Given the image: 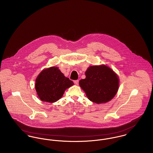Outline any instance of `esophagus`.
I'll list each match as a JSON object with an SVG mask.
<instances>
[{"label":"esophagus","mask_w":153,"mask_h":153,"mask_svg":"<svg viewBox=\"0 0 153 153\" xmlns=\"http://www.w3.org/2000/svg\"><path fill=\"white\" fill-rule=\"evenodd\" d=\"M74 83L76 85H78V84H79V80H74Z\"/></svg>","instance_id":"1"}]
</instances>
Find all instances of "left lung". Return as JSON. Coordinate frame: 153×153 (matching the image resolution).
Masks as SVG:
<instances>
[{"label": "left lung", "instance_id": "left-lung-1", "mask_svg": "<svg viewBox=\"0 0 153 153\" xmlns=\"http://www.w3.org/2000/svg\"><path fill=\"white\" fill-rule=\"evenodd\" d=\"M85 74V79L80 80L79 85L91 101L98 104L106 103L117 93L118 76L107 66H90Z\"/></svg>", "mask_w": 153, "mask_h": 153}]
</instances>
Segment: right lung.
I'll return each mask as SVG.
<instances>
[{
    "label": "right lung",
    "instance_id": "1",
    "mask_svg": "<svg viewBox=\"0 0 153 153\" xmlns=\"http://www.w3.org/2000/svg\"><path fill=\"white\" fill-rule=\"evenodd\" d=\"M73 84L58 67L52 66L44 69L38 75L35 88L41 101L53 103L62 98L65 90Z\"/></svg>",
    "mask_w": 153,
    "mask_h": 153
}]
</instances>
